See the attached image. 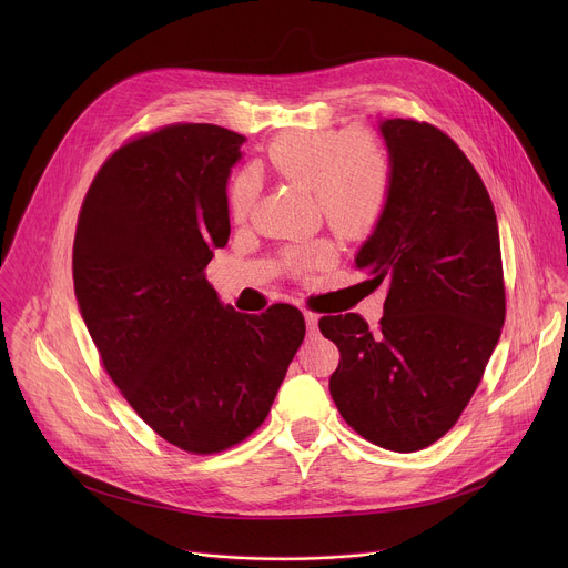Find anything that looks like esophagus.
Masks as SVG:
<instances>
[{
	"instance_id": "obj_1",
	"label": "esophagus",
	"mask_w": 568,
	"mask_h": 568,
	"mask_svg": "<svg viewBox=\"0 0 568 568\" xmlns=\"http://www.w3.org/2000/svg\"><path fill=\"white\" fill-rule=\"evenodd\" d=\"M303 316H305V326L310 328V331H316V326H318V316L314 314V312H303Z\"/></svg>"
}]
</instances>
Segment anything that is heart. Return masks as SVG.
<instances>
[{
    "label": "heart",
    "mask_w": 568,
    "mask_h": 568,
    "mask_svg": "<svg viewBox=\"0 0 568 568\" xmlns=\"http://www.w3.org/2000/svg\"><path fill=\"white\" fill-rule=\"evenodd\" d=\"M267 159L281 178L314 191L321 213L342 235L362 237L379 222L390 189V159L373 136L342 130H294L270 145ZM254 193L250 175L235 180L229 193L233 217L247 215ZM328 256V245L314 242L296 252L294 265L298 270L316 267Z\"/></svg>",
    "instance_id": "obj_1"
}]
</instances>
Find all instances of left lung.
Masks as SVG:
<instances>
[{
	"label": "left lung",
	"instance_id": "obj_1",
	"mask_svg": "<svg viewBox=\"0 0 568 568\" xmlns=\"http://www.w3.org/2000/svg\"><path fill=\"white\" fill-rule=\"evenodd\" d=\"M390 159L384 213L355 267L384 283L379 331L359 314L323 316L339 348L331 395L342 418L390 452L445 436L474 395L506 318L493 200L463 150L438 128L377 121Z\"/></svg>",
	"mask_w": 568,
	"mask_h": 568
}]
</instances>
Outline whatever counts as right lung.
<instances>
[{"label": "right lung", "mask_w": 568, "mask_h": 568, "mask_svg": "<svg viewBox=\"0 0 568 568\" xmlns=\"http://www.w3.org/2000/svg\"><path fill=\"white\" fill-rule=\"evenodd\" d=\"M242 141L184 123L119 148L73 240L75 301L105 371L161 438L193 454L263 425L305 337L294 305L235 312L204 276L229 240L226 184Z\"/></svg>", "instance_id": "right-lung-1"}]
</instances>
